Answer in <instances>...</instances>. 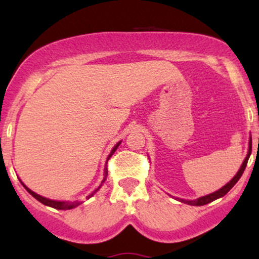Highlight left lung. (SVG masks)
Wrapping results in <instances>:
<instances>
[{"mask_svg": "<svg viewBox=\"0 0 259 259\" xmlns=\"http://www.w3.org/2000/svg\"><path fill=\"white\" fill-rule=\"evenodd\" d=\"M251 151H252V140H249V150H248V153H247V157H246L245 160H243L241 168H240V170L237 171V174L235 175L233 179L230 180V183H228L227 185L223 186L222 189H219L218 191L213 192V194L210 195H207V196H203V197H200L197 198V200H194V201H185V200H181V202H184V203H187V204H191V206H203V204H207L209 203V202L217 200V198L219 197H223L224 195H227L229 191H230L231 189H233V186L235 184L239 181L240 178H241V175L243 174V171H245V168L246 165H247V162H248V158H249V154H251Z\"/></svg>", "mask_w": 259, "mask_h": 259, "instance_id": "1", "label": "left lung"}]
</instances>
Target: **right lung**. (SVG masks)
<instances>
[{
	"label": "right lung",
	"mask_w": 259,
	"mask_h": 259,
	"mask_svg": "<svg viewBox=\"0 0 259 259\" xmlns=\"http://www.w3.org/2000/svg\"><path fill=\"white\" fill-rule=\"evenodd\" d=\"M120 145V142H118L117 145H115L114 146V148H113L112 150V152H111V154H109L108 156V159L111 158L112 157V154L115 152V150H117L118 148V146H119ZM107 173H108V171H107V168H106V170H105V178H103V180H102V183H105V180H106V178H107ZM23 186L25 187L26 189V191L29 192V194H30L32 197H35L36 198L37 201H40L41 203H44V204H46V206H50V207H52V208H56V209H72V208H75V207H78L79 204H80V202L79 201H74V202H59V201H52V200H49V198H45V197H42V196H40V195H37V194H35V192H32L30 189H28V187H26L24 184H23ZM101 187V186H100ZM100 187H97L96 190H95L94 192H92L91 195H89L88 197L86 198H90L92 195L95 194V192L97 191V190L100 189Z\"/></svg>",
	"instance_id": "1"
}]
</instances>
